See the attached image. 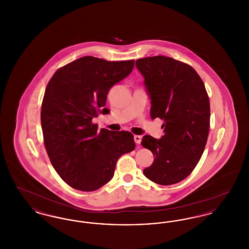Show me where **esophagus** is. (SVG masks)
Masks as SVG:
<instances>
[{
	"label": "esophagus",
	"mask_w": 249,
	"mask_h": 249,
	"mask_svg": "<svg viewBox=\"0 0 249 249\" xmlns=\"http://www.w3.org/2000/svg\"><path fill=\"white\" fill-rule=\"evenodd\" d=\"M133 138H134V142L136 143H140L142 141V136L141 135H134Z\"/></svg>",
	"instance_id": "1"
}]
</instances>
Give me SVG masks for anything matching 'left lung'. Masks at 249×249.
Listing matches in <instances>:
<instances>
[{
    "instance_id": "obj_1",
    "label": "left lung",
    "mask_w": 249,
    "mask_h": 249,
    "mask_svg": "<svg viewBox=\"0 0 249 249\" xmlns=\"http://www.w3.org/2000/svg\"><path fill=\"white\" fill-rule=\"evenodd\" d=\"M151 100V119H163L160 139L144 135L142 145L155 157L143 170L159 185L188 178L199 162L207 142L210 103L204 84L191 66L164 56L136 60Z\"/></svg>"
}]
</instances>
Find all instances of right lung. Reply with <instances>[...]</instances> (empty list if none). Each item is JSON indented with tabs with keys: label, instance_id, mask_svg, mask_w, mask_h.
Here are the masks:
<instances>
[{
	"label": "right lung",
	"instance_id": "obj_1",
	"mask_svg": "<svg viewBox=\"0 0 249 249\" xmlns=\"http://www.w3.org/2000/svg\"><path fill=\"white\" fill-rule=\"evenodd\" d=\"M134 60L108 61L86 56L54 73L41 109L44 142L50 161L70 187L93 191L113 177L119 158L135 148L129 131L101 129L92 123L107 115L109 89L130 74Z\"/></svg>",
	"mask_w": 249,
	"mask_h": 249
}]
</instances>
